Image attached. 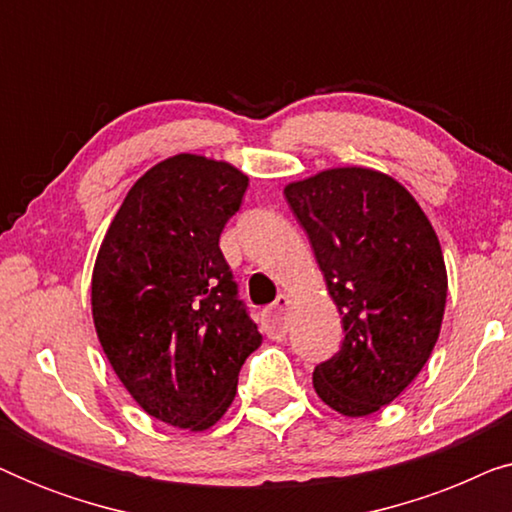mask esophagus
<instances>
[{"instance_id":"esophagus-1","label":"esophagus","mask_w":512,"mask_h":512,"mask_svg":"<svg viewBox=\"0 0 512 512\" xmlns=\"http://www.w3.org/2000/svg\"><path fill=\"white\" fill-rule=\"evenodd\" d=\"M289 305H291V296L279 293L275 303L265 310V331H268V338H272V340L286 338V331H289V324H286V312H289Z\"/></svg>"}]
</instances>
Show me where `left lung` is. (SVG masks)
<instances>
[{"label": "left lung", "mask_w": 512, "mask_h": 512, "mask_svg": "<svg viewBox=\"0 0 512 512\" xmlns=\"http://www.w3.org/2000/svg\"><path fill=\"white\" fill-rule=\"evenodd\" d=\"M284 195L345 328L340 352L314 368V391L340 415H373L436 347L447 298L436 230L396 179L368 167L319 172Z\"/></svg>", "instance_id": "obj_1"}]
</instances>
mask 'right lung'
Wrapping results in <instances>:
<instances>
[{
  "mask_svg": "<svg viewBox=\"0 0 512 512\" xmlns=\"http://www.w3.org/2000/svg\"><path fill=\"white\" fill-rule=\"evenodd\" d=\"M247 186L228 163L167 158L125 195L95 261L104 354L144 412L179 429L219 422L263 340L219 247Z\"/></svg>",
  "mask_w": 512,
  "mask_h": 512,
  "instance_id": "1",
  "label": "right lung"
}]
</instances>
